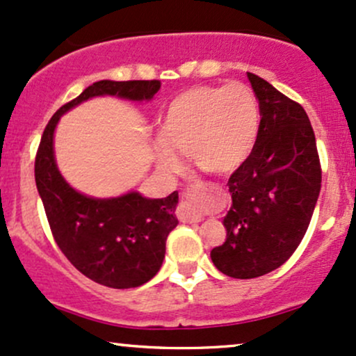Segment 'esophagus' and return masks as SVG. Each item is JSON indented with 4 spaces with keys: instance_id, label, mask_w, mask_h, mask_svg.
Instances as JSON below:
<instances>
[{
    "instance_id": "esophagus-1",
    "label": "esophagus",
    "mask_w": 356,
    "mask_h": 356,
    "mask_svg": "<svg viewBox=\"0 0 356 356\" xmlns=\"http://www.w3.org/2000/svg\"><path fill=\"white\" fill-rule=\"evenodd\" d=\"M177 216H179V219H181L182 222H187V224L204 220V216L197 211V207H195L194 194H191V192L182 194V202L177 209Z\"/></svg>"
}]
</instances>
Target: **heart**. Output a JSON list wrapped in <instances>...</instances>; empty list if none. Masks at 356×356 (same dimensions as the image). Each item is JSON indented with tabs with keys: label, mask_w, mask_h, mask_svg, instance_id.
Here are the masks:
<instances>
[{
	"label": "heart",
	"mask_w": 356,
	"mask_h": 356,
	"mask_svg": "<svg viewBox=\"0 0 356 356\" xmlns=\"http://www.w3.org/2000/svg\"><path fill=\"white\" fill-rule=\"evenodd\" d=\"M260 131V108L245 84L192 86L174 97L161 122L157 164L177 172V152L212 175H230L245 164Z\"/></svg>",
	"instance_id": "1"
}]
</instances>
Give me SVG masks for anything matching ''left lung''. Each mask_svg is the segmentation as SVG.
Segmentation results:
<instances>
[{
    "mask_svg": "<svg viewBox=\"0 0 356 356\" xmlns=\"http://www.w3.org/2000/svg\"><path fill=\"white\" fill-rule=\"evenodd\" d=\"M260 108L259 139L229 179L227 238L212 248L213 265L234 278H255L285 264L302 242L322 187L310 119L259 76L247 72Z\"/></svg>",
    "mask_w": 356,
    "mask_h": 356,
    "instance_id": "obj_1",
    "label": "left lung"
}]
</instances>
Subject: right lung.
Instances as JSON below:
<instances>
[{
	"instance_id": "1",
	"label": "right lung",
	"mask_w": 356,
	"mask_h": 356,
	"mask_svg": "<svg viewBox=\"0 0 356 356\" xmlns=\"http://www.w3.org/2000/svg\"><path fill=\"white\" fill-rule=\"evenodd\" d=\"M159 89V81L102 79L91 84L56 111L42 132L34 162L36 187L58 247L83 275L111 289H134L159 272L167 235L179 224V192L149 199L129 191L99 199L76 191L56 164V126L67 111L92 97L149 102Z\"/></svg>"
}]
</instances>
